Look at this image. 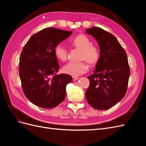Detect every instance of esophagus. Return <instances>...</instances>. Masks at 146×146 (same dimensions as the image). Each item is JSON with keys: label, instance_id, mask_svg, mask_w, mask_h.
I'll return each mask as SVG.
<instances>
[{"label": "esophagus", "instance_id": "34e87169", "mask_svg": "<svg viewBox=\"0 0 146 146\" xmlns=\"http://www.w3.org/2000/svg\"><path fill=\"white\" fill-rule=\"evenodd\" d=\"M72 79H73V81H76V80H78V77H72Z\"/></svg>", "mask_w": 146, "mask_h": 146}]
</instances>
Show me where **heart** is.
<instances>
[{"label": "heart", "instance_id": "obj_1", "mask_svg": "<svg viewBox=\"0 0 146 146\" xmlns=\"http://www.w3.org/2000/svg\"><path fill=\"white\" fill-rule=\"evenodd\" d=\"M70 43L72 47L80 50V60L83 61L68 63L63 66V71L70 76L77 77L87 72L88 66L86 61L91 66L98 63L100 58V51L96 46L91 45V39L84 34L77 35L70 40ZM54 53L60 61H64L68 59V52L60 44L55 46Z\"/></svg>", "mask_w": 146, "mask_h": 146}]
</instances>
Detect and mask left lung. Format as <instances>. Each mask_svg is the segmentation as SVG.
<instances>
[{"label":"left lung","mask_w":146,"mask_h":146,"mask_svg":"<svg viewBox=\"0 0 146 146\" xmlns=\"http://www.w3.org/2000/svg\"><path fill=\"white\" fill-rule=\"evenodd\" d=\"M86 32L98 41L100 54L94 74L88 77L90 83L86 99L92 107L106 110L127 92L130 74L127 54L116 38L102 29L92 27Z\"/></svg>","instance_id":"obj_1"}]
</instances>
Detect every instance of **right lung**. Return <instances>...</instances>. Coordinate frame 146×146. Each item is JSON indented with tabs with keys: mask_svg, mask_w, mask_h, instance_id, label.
<instances>
[{
	"mask_svg": "<svg viewBox=\"0 0 146 146\" xmlns=\"http://www.w3.org/2000/svg\"><path fill=\"white\" fill-rule=\"evenodd\" d=\"M72 33L46 28L32 35L23 48L19 66L22 88L26 98L38 107L54 108L65 98L66 85L72 78L56 74L60 66L54 48Z\"/></svg>",
	"mask_w": 146,
	"mask_h": 146,
	"instance_id": "1",
	"label": "right lung"
}]
</instances>
